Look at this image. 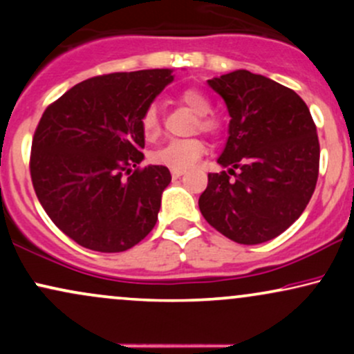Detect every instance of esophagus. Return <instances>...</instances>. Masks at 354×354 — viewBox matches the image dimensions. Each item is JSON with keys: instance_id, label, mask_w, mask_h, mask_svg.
Wrapping results in <instances>:
<instances>
[{"instance_id": "1", "label": "esophagus", "mask_w": 354, "mask_h": 354, "mask_svg": "<svg viewBox=\"0 0 354 354\" xmlns=\"http://www.w3.org/2000/svg\"><path fill=\"white\" fill-rule=\"evenodd\" d=\"M186 171L185 169H171V176H173V180H178V178H181L183 174H185Z\"/></svg>"}]
</instances>
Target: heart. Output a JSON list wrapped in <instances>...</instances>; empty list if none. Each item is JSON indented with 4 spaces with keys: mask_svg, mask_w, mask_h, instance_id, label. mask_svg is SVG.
Here are the masks:
<instances>
[{
    "mask_svg": "<svg viewBox=\"0 0 354 354\" xmlns=\"http://www.w3.org/2000/svg\"><path fill=\"white\" fill-rule=\"evenodd\" d=\"M180 101L186 104L196 116H201L198 120V126L201 131L214 133L218 129V123L208 118L211 113V103L205 95L196 89H186L180 95ZM141 131L146 140H153L160 133V116H158L156 106H148L141 116ZM206 146L198 138L191 140H171L165 143L161 148L151 154V161L154 165L166 166L169 169H188L205 154Z\"/></svg>",
    "mask_w": 354,
    "mask_h": 354,
    "instance_id": "obj_1",
    "label": "heart"
}]
</instances>
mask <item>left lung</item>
Instances as JSON below:
<instances>
[{"label":"left lung","instance_id":"8db88e82","mask_svg":"<svg viewBox=\"0 0 354 354\" xmlns=\"http://www.w3.org/2000/svg\"><path fill=\"white\" fill-rule=\"evenodd\" d=\"M208 86L231 118L218 158L228 173L208 174L200 211L239 245L270 241L301 216L315 191L319 143L311 113L293 89L246 70L208 80Z\"/></svg>","mask_w":354,"mask_h":354}]
</instances>
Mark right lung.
Instances as JSON below:
<instances>
[{
  "label": "right lung",
  "mask_w": 354,
  "mask_h": 354,
  "mask_svg": "<svg viewBox=\"0 0 354 354\" xmlns=\"http://www.w3.org/2000/svg\"><path fill=\"white\" fill-rule=\"evenodd\" d=\"M173 80L168 68L96 76L43 113L31 181L51 221L78 245L120 253L156 225L171 174L166 166L138 168L145 160L140 121Z\"/></svg>",
  "instance_id": "obj_1"
}]
</instances>
